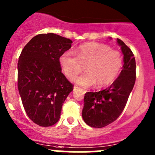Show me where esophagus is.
Segmentation results:
<instances>
[{
	"label": "esophagus",
	"mask_w": 155,
	"mask_h": 155,
	"mask_svg": "<svg viewBox=\"0 0 155 155\" xmlns=\"http://www.w3.org/2000/svg\"><path fill=\"white\" fill-rule=\"evenodd\" d=\"M76 88H78V87H74V90H75V89H76Z\"/></svg>",
	"instance_id": "obj_1"
}]
</instances>
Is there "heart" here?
Listing matches in <instances>:
<instances>
[{"instance_id": "b5f03b06", "label": "heart", "mask_w": 155, "mask_h": 155, "mask_svg": "<svg viewBox=\"0 0 155 155\" xmlns=\"http://www.w3.org/2000/svg\"><path fill=\"white\" fill-rule=\"evenodd\" d=\"M59 63L70 79L79 74L85 67L87 73L75 78L73 82L83 87L97 84L101 88L109 86L116 79L122 68L123 59L119 51L107 45L87 43L77 48L76 56L70 51L64 52Z\"/></svg>"}]
</instances>
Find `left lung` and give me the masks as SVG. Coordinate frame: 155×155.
<instances>
[{"instance_id": "left-lung-1", "label": "left lung", "mask_w": 155, "mask_h": 155, "mask_svg": "<svg viewBox=\"0 0 155 155\" xmlns=\"http://www.w3.org/2000/svg\"><path fill=\"white\" fill-rule=\"evenodd\" d=\"M116 42L124 55V65L119 76L109 87L97 92H87L84 97L82 118L92 127H104L119 117L135 84L136 61L134 54L122 40L117 39Z\"/></svg>"}]
</instances>
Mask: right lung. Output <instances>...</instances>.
Instances as JSON below:
<instances>
[{
  "instance_id": "add662e5",
  "label": "right lung",
  "mask_w": 155,
  "mask_h": 155,
  "mask_svg": "<svg viewBox=\"0 0 155 155\" xmlns=\"http://www.w3.org/2000/svg\"><path fill=\"white\" fill-rule=\"evenodd\" d=\"M71 40L55 34H38L21 51L18 61V88L30 119L41 127L58 121L64 102L73 90L61 73L60 56Z\"/></svg>"
}]
</instances>
